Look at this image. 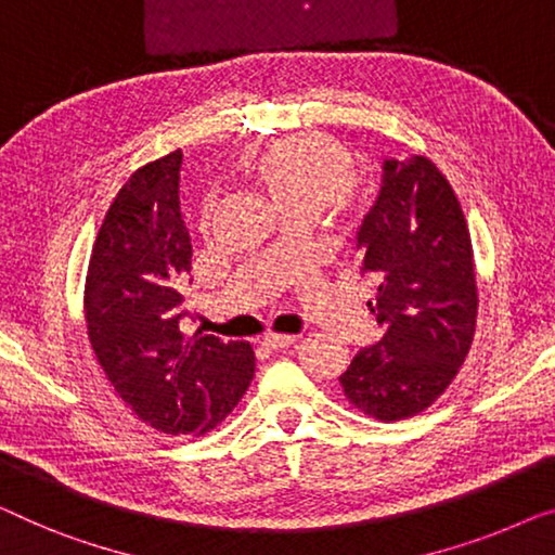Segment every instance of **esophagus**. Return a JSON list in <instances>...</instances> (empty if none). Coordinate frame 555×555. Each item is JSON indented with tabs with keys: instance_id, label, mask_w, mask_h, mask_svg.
<instances>
[{
	"instance_id": "obj_1",
	"label": "esophagus",
	"mask_w": 555,
	"mask_h": 555,
	"mask_svg": "<svg viewBox=\"0 0 555 555\" xmlns=\"http://www.w3.org/2000/svg\"><path fill=\"white\" fill-rule=\"evenodd\" d=\"M295 343V335H283V333H270V335H264L262 340H260V345L264 350H283V348H287V345H293Z\"/></svg>"
}]
</instances>
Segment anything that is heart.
<instances>
[{
	"instance_id": "heart-1",
	"label": "heart",
	"mask_w": 555,
	"mask_h": 555,
	"mask_svg": "<svg viewBox=\"0 0 555 555\" xmlns=\"http://www.w3.org/2000/svg\"><path fill=\"white\" fill-rule=\"evenodd\" d=\"M356 152L327 132H297L275 140L250 159L247 172L268 192L283 215H315L325 205L358 210ZM215 199L207 197L203 218H210Z\"/></svg>"
}]
</instances>
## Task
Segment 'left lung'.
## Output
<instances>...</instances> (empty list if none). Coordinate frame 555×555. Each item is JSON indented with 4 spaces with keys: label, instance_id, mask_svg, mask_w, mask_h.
Listing matches in <instances>:
<instances>
[{
    "label": "left lung",
    "instance_id": "8db88e82",
    "mask_svg": "<svg viewBox=\"0 0 555 555\" xmlns=\"http://www.w3.org/2000/svg\"><path fill=\"white\" fill-rule=\"evenodd\" d=\"M380 197L358 230L360 268L377 291L367 310L383 337L340 375L345 400L375 421L413 417L443 396L478 320L473 243L451 182L415 155L388 159Z\"/></svg>",
    "mask_w": 555,
    "mask_h": 555
}]
</instances>
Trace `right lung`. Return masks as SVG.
I'll return each instance as SVG.
<instances>
[{
    "instance_id": "add662e5",
    "label": "right lung",
    "mask_w": 555,
    "mask_h": 555,
    "mask_svg": "<svg viewBox=\"0 0 555 555\" xmlns=\"http://www.w3.org/2000/svg\"><path fill=\"white\" fill-rule=\"evenodd\" d=\"M180 165V150L152 159L112 199L87 264L85 325L117 398L157 433L197 438L250 388L255 350L180 331L192 258Z\"/></svg>"
}]
</instances>
